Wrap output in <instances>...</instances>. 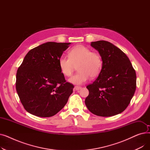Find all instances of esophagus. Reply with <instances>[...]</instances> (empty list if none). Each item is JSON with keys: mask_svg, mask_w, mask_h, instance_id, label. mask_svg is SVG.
<instances>
[{"mask_svg": "<svg viewBox=\"0 0 150 150\" xmlns=\"http://www.w3.org/2000/svg\"><path fill=\"white\" fill-rule=\"evenodd\" d=\"M81 89V87H80V86H75V88H74V89L75 91H78Z\"/></svg>", "mask_w": 150, "mask_h": 150, "instance_id": "1", "label": "esophagus"}]
</instances>
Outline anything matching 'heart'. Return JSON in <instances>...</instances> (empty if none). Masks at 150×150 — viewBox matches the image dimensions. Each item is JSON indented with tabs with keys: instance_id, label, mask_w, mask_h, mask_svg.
<instances>
[{
	"instance_id": "1",
	"label": "heart",
	"mask_w": 150,
	"mask_h": 150,
	"mask_svg": "<svg viewBox=\"0 0 150 150\" xmlns=\"http://www.w3.org/2000/svg\"><path fill=\"white\" fill-rule=\"evenodd\" d=\"M78 72L69 79V82L80 85L88 80L96 78L100 73L103 62L100 55L92 52L91 49L82 45H76L69 52V57L62 56L58 60L61 73L66 76L72 75L75 65Z\"/></svg>"
}]
</instances>
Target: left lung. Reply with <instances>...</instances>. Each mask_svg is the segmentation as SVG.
<instances>
[{"instance_id":"8db88e82","label":"left lung","mask_w":150,"mask_h":150,"mask_svg":"<svg viewBox=\"0 0 150 150\" xmlns=\"http://www.w3.org/2000/svg\"><path fill=\"white\" fill-rule=\"evenodd\" d=\"M103 62L97 79L87 86L86 107L92 114L111 117L125 111L136 89V74L129 58L120 49L106 41L92 42Z\"/></svg>"}]
</instances>
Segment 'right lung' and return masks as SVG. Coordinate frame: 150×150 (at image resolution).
<instances>
[{
    "instance_id": "1",
    "label": "right lung",
    "mask_w": 150,
    "mask_h": 150,
    "mask_svg": "<svg viewBox=\"0 0 150 150\" xmlns=\"http://www.w3.org/2000/svg\"><path fill=\"white\" fill-rule=\"evenodd\" d=\"M70 44L47 42L39 45L27 53L18 68L16 88L31 114L50 117L67 103L74 86L66 82L58 60Z\"/></svg>"
}]
</instances>
